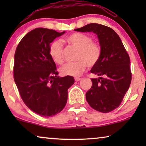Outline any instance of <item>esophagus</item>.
I'll return each mask as SVG.
<instances>
[{"label":"esophagus","mask_w":146,"mask_h":146,"mask_svg":"<svg viewBox=\"0 0 146 146\" xmlns=\"http://www.w3.org/2000/svg\"><path fill=\"white\" fill-rule=\"evenodd\" d=\"M74 80H75V81L78 82V81L80 80L81 78H79V77H76V78H74Z\"/></svg>","instance_id":"obj_1"}]
</instances>
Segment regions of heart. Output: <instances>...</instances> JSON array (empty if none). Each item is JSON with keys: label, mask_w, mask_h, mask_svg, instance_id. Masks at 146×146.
Instances as JSON below:
<instances>
[{"label": "heart", "mask_w": 146, "mask_h": 146, "mask_svg": "<svg viewBox=\"0 0 146 146\" xmlns=\"http://www.w3.org/2000/svg\"><path fill=\"white\" fill-rule=\"evenodd\" d=\"M66 41L79 49L74 62L67 63L60 68L63 76H79L85 70L87 65L93 67L100 58L102 50L98 44L94 42L91 37L82 33H74L66 38ZM49 54L52 60L58 64H62L63 45L61 41L55 40L49 46Z\"/></svg>", "instance_id": "1"}]
</instances>
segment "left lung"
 <instances>
[{
	"mask_svg": "<svg viewBox=\"0 0 146 146\" xmlns=\"http://www.w3.org/2000/svg\"><path fill=\"white\" fill-rule=\"evenodd\" d=\"M74 31L92 32L97 35L102 54L90 72L99 77L92 78V86L86 98L96 110L110 112L120 105L131 84L128 54L117 34L108 27L92 23Z\"/></svg>",
	"mask_w": 146,
	"mask_h": 146,
	"instance_id": "left-lung-1",
	"label": "left lung"
}]
</instances>
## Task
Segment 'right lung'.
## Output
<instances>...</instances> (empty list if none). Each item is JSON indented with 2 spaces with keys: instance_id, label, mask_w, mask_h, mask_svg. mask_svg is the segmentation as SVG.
<instances>
[{
  "instance_id": "1",
  "label": "right lung",
  "mask_w": 146,
  "mask_h": 146,
  "mask_svg": "<svg viewBox=\"0 0 146 146\" xmlns=\"http://www.w3.org/2000/svg\"><path fill=\"white\" fill-rule=\"evenodd\" d=\"M65 32L38 28L30 31L17 46L14 78L27 106L42 117L60 112L68 99V90L74 83L70 76L60 77L49 54L50 43Z\"/></svg>"
}]
</instances>
